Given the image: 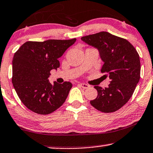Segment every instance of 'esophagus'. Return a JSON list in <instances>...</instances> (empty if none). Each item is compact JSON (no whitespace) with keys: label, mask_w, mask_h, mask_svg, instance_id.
<instances>
[{"label":"esophagus","mask_w":153,"mask_h":153,"mask_svg":"<svg viewBox=\"0 0 153 153\" xmlns=\"http://www.w3.org/2000/svg\"><path fill=\"white\" fill-rule=\"evenodd\" d=\"M79 86H80L81 88H84V89H86V88H88L89 86L88 84H84V83H80V84H79Z\"/></svg>","instance_id":"1"}]
</instances>
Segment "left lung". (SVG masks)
I'll use <instances>...</instances> for the list:
<instances>
[{
	"instance_id": "1",
	"label": "left lung",
	"mask_w": 153,
	"mask_h": 153,
	"mask_svg": "<svg viewBox=\"0 0 153 153\" xmlns=\"http://www.w3.org/2000/svg\"><path fill=\"white\" fill-rule=\"evenodd\" d=\"M81 39L98 51L104 62L101 72L110 79L108 88L94 86L98 96L90 101L91 105L102 112H115L128 102L139 81V55L127 40L106 31Z\"/></svg>"
}]
</instances>
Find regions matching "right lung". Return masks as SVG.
Wrapping results in <instances>:
<instances>
[{"label": "right lung", "mask_w": 153, "mask_h": 153, "mask_svg": "<svg viewBox=\"0 0 153 153\" xmlns=\"http://www.w3.org/2000/svg\"><path fill=\"white\" fill-rule=\"evenodd\" d=\"M76 39L43 42L27 41L15 53L13 59V86L27 108L40 114H51L67 98L72 83L53 84L48 80L50 72L59 67V58Z\"/></svg>", "instance_id": "1"}]
</instances>
